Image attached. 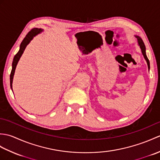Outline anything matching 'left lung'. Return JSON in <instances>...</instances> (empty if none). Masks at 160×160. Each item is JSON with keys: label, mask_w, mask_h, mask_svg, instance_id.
Here are the masks:
<instances>
[{"label": "left lung", "mask_w": 160, "mask_h": 160, "mask_svg": "<svg viewBox=\"0 0 160 160\" xmlns=\"http://www.w3.org/2000/svg\"><path fill=\"white\" fill-rule=\"evenodd\" d=\"M135 37L137 38L138 45L140 46V47L141 52L142 53V55H143L144 59L146 60V61H147V65H148V71H149V69H150V62H149V60H148V58L147 56V54H146V47H145V45H144V43L143 42V40H142V38H140V36H135Z\"/></svg>", "instance_id": "1"}]
</instances>
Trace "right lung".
<instances>
[{"label":"right lung","mask_w":160,"mask_h":160,"mask_svg":"<svg viewBox=\"0 0 160 160\" xmlns=\"http://www.w3.org/2000/svg\"><path fill=\"white\" fill-rule=\"evenodd\" d=\"M43 30L42 29H38V28H33L32 29L31 31H30L28 34L26 35L25 37V38L23 39L22 42L20 43V49L18 51V52L17 53L15 56L13 57V62H12V69L11 71V74H10V87H11V89L13 91L12 89V82H13V76H14V73H15V70L17 66V64H18V61L20 58V57L22 55V53L25 51L26 47L28 46V44L31 42V40L33 38V37H35L39 33H41Z\"/></svg>","instance_id":"add662e5"}]
</instances>
